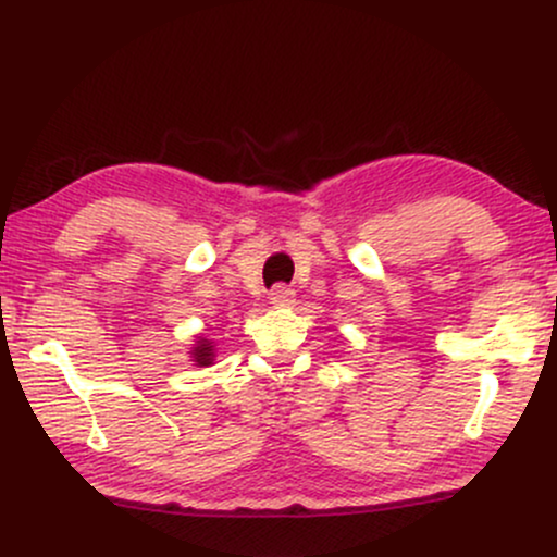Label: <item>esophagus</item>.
I'll list each match as a JSON object with an SVG mask.
<instances>
[{
  "mask_svg": "<svg viewBox=\"0 0 557 557\" xmlns=\"http://www.w3.org/2000/svg\"><path fill=\"white\" fill-rule=\"evenodd\" d=\"M270 304L277 306V309H290V306L296 304V290H290V287H287V285L272 287Z\"/></svg>",
  "mask_w": 557,
  "mask_h": 557,
  "instance_id": "1",
  "label": "esophagus"
}]
</instances>
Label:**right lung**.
I'll list each match as a JSON object with an SVG mask.
<instances>
[{
  "label": "right lung",
  "instance_id": "obj_1",
  "mask_svg": "<svg viewBox=\"0 0 557 557\" xmlns=\"http://www.w3.org/2000/svg\"><path fill=\"white\" fill-rule=\"evenodd\" d=\"M190 359L196 361V367H212V361H214V345L209 343V341H203V337H198L196 341V348L190 350Z\"/></svg>",
  "mask_w": 557,
  "mask_h": 557
}]
</instances>
